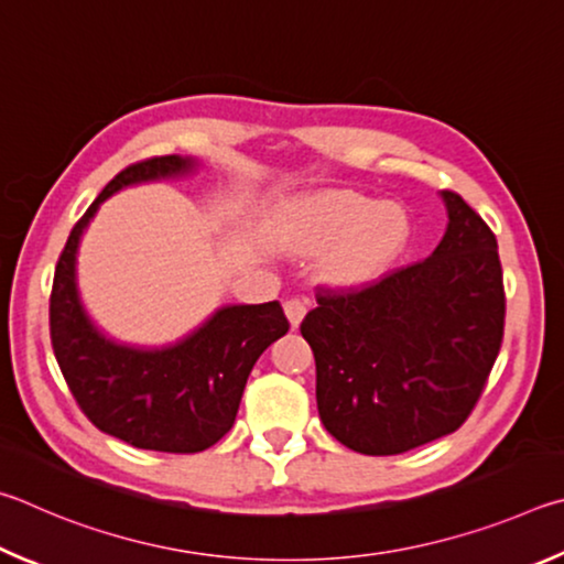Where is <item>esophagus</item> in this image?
I'll return each instance as SVG.
<instances>
[{
  "label": "esophagus",
  "mask_w": 564,
  "mask_h": 564,
  "mask_svg": "<svg viewBox=\"0 0 564 564\" xmlns=\"http://www.w3.org/2000/svg\"><path fill=\"white\" fill-rule=\"evenodd\" d=\"M307 310H310V300H304V297H292L284 302V314H288L292 327H300V322L304 319Z\"/></svg>",
  "instance_id": "esophagus-1"
}]
</instances>
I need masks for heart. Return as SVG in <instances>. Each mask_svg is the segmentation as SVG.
Segmentation results:
<instances>
[{
  "label": "heart",
  "mask_w": 564,
  "mask_h": 564,
  "mask_svg": "<svg viewBox=\"0 0 564 564\" xmlns=\"http://www.w3.org/2000/svg\"><path fill=\"white\" fill-rule=\"evenodd\" d=\"M274 235L294 254L314 257L334 249L332 274L344 282H364L401 260L411 245L413 223L399 203L329 191L282 207Z\"/></svg>",
  "instance_id": "heart-1"
}]
</instances>
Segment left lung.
I'll return each mask as SVG.
<instances>
[{
  "instance_id": "8db88e82",
  "label": "left lung",
  "mask_w": 564,
  "mask_h": 564,
  "mask_svg": "<svg viewBox=\"0 0 564 564\" xmlns=\"http://www.w3.org/2000/svg\"><path fill=\"white\" fill-rule=\"evenodd\" d=\"M441 195L448 227L431 257L351 288L319 284L302 319L324 429L364 456H397L458 431L498 359V240L458 193Z\"/></svg>"
}]
</instances>
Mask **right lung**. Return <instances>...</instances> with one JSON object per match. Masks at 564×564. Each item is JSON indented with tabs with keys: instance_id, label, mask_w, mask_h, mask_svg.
<instances>
[{
	"instance_id": "1",
	"label": "right lung",
	"mask_w": 564,
	"mask_h": 564,
	"mask_svg": "<svg viewBox=\"0 0 564 564\" xmlns=\"http://www.w3.org/2000/svg\"><path fill=\"white\" fill-rule=\"evenodd\" d=\"M193 167V158L181 155L123 167L74 225L48 300L54 357L78 409L98 431L145 451L215 446L232 429L254 361L290 329L280 302L223 307L200 329L161 349L118 344L88 319L76 290V250L98 205L126 185L177 177Z\"/></svg>"
}]
</instances>
